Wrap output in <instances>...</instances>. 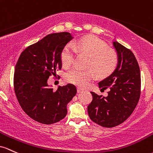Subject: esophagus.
Listing matches in <instances>:
<instances>
[{
  "label": "esophagus",
  "mask_w": 153,
  "mask_h": 153,
  "mask_svg": "<svg viewBox=\"0 0 153 153\" xmlns=\"http://www.w3.org/2000/svg\"><path fill=\"white\" fill-rule=\"evenodd\" d=\"M83 90H84L83 89L81 88V87H77V92H81Z\"/></svg>",
  "instance_id": "esophagus-1"
}]
</instances>
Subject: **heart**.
<instances>
[{
	"label": "heart",
	"mask_w": 153,
	"mask_h": 153,
	"mask_svg": "<svg viewBox=\"0 0 153 153\" xmlns=\"http://www.w3.org/2000/svg\"><path fill=\"white\" fill-rule=\"evenodd\" d=\"M77 52L90 56L87 66L95 70L100 76L109 75L117 64L116 55L108 50L107 45L97 37H87L73 45L67 44L63 48L61 56L63 66L65 67L71 66L74 62ZM94 71L74 67L66 72V79L74 85L85 87L96 77Z\"/></svg>",
	"instance_id": "1"
}]
</instances>
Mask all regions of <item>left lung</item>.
<instances>
[{
  "label": "left lung",
  "mask_w": 153,
  "mask_h": 153,
  "mask_svg": "<svg viewBox=\"0 0 153 153\" xmlns=\"http://www.w3.org/2000/svg\"><path fill=\"white\" fill-rule=\"evenodd\" d=\"M118 56V64L110 76L98 83L99 87L109 88L107 97L91 92L92 100L87 106L90 119L103 127L122 123L131 116L139 102L141 76L138 62L129 49L113 42Z\"/></svg>",
  "instance_id": "left-lung-1"
}]
</instances>
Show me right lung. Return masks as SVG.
I'll use <instances>...</instances> for the list:
<instances>
[{
	"instance_id": "right-lung-1",
	"label": "right lung",
	"mask_w": 153,
	"mask_h": 153,
	"mask_svg": "<svg viewBox=\"0 0 153 153\" xmlns=\"http://www.w3.org/2000/svg\"><path fill=\"white\" fill-rule=\"evenodd\" d=\"M73 39L69 32L53 33L27 47L20 55L14 70L13 86L23 111L37 122L52 124L67 114V104L76 94L74 85L54 91L48 79L61 69V52Z\"/></svg>"
}]
</instances>
